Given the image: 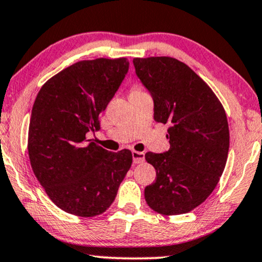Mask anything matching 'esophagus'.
<instances>
[{
    "mask_svg": "<svg viewBox=\"0 0 262 262\" xmlns=\"http://www.w3.org/2000/svg\"><path fill=\"white\" fill-rule=\"evenodd\" d=\"M132 160H134V164H142L144 161V152L132 151Z\"/></svg>",
    "mask_w": 262,
    "mask_h": 262,
    "instance_id": "esophagus-1",
    "label": "esophagus"
}]
</instances>
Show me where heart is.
Here are the masks:
<instances>
[{"instance_id": "b5f03b06", "label": "heart", "mask_w": 262, "mask_h": 262, "mask_svg": "<svg viewBox=\"0 0 262 262\" xmlns=\"http://www.w3.org/2000/svg\"><path fill=\"white\" fill-rule=\"evenodd\" d=\"M138 90H142L141 88H138V86H135L134 89H132V91H138Z\"/></svg>"}]
</instances>
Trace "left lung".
<instances>
[{"label":"left lung","mask_w":262,"mask_h":262,"mask_svg":"<svg viewBox=\"0 0 262 262\" xmlns=\"http://www.w3.org/2000/svg\"><path fill=\"white\" fill-rule=\"evenodd\" d=\"M136 74L154 101V120L169 124V149L149 151L156 179L145 186L148 206L164 215L188 213L218 184L230 145L225 111L215 94L177 59H134Z\"/></svg>","instance_id":"8db88e82"}]
</instances>
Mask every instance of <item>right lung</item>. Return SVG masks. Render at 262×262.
<instances>
[{"label":"right lung","mask_w":262,"mask_h":262,"mask_svg":"<svg viewBox=\"0 0 262 262\" xmlns=\"http://www.w3.org/2000/svg\"><path fill=\"white\" fill-rule=\"evenodd\" d=\"M126 57L73 63L40 88L29 127V158L49 199L64 212L95 216L113 203L131 167L127 149L108 151L86 139L128 71Z\"/></svg>","instance_id":"1"}]
</instances>
